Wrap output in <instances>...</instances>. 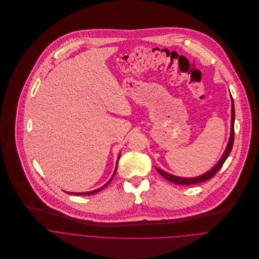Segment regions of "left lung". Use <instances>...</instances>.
I'll list each match as a JSON object with an SVG mask.
<instances>
[{
    "label": "left lung",
    "instance_id": "8db88e82",
    "mask_svg": "<svg viewBox=\"0 0 259 259\" xmlns=\"http://www.w3.org/2000/svg\"><path fill=\"white\" fill-rule=\"evenodd\" d=\"M234 116H235V112H234V105H233V99L231 97V125H230V137L227 143L226 148L222 155V157L220 158V160L218 161V163L208 171H206L205 174L198 176V177H194V178H182V177H178V176H174L171 174H168L166 171H164L163 169L160 168H156V170L168 182L174 183L176 185H195V184H199L202 182H205L211 178L214 177V175L221 169L222 164L224 163V161L226 160V158L228 157L231 149H232V146H233V141H234Z\"/></svg>",
    "mask_w": 259,
    "mask_h": 259
}]
</instances>
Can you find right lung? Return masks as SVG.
Instances as JSON below:
<instances>
[{
  "label": "right lung",
  "mask_w": 259,
  "mask_h": 259,
  "mask_svg": "<svg viewBox=\"0 0 259 259\" xmlns=\"http://www.w3.org/2000/svg\"><path fill=\"white\" fill-rule=\"evenodd\" d=\"M119 156H120V153L118 154V156H117V160H116V164H115V168H114V171H113V174H112V176H111V179H110V181L106 184V185H103L102 187H100V188H98V189H95V190H92V191H88V192H68V191H66L67 193H71V194H75V195H91V194H95V193H97V192H99L100 190H102L103 188H105L107 185H109L110 183L111 182V180H112V178H113V176L115 175V172H116V169H117V162H118V159H119Z\"/></svg>",
  "instance_id": "obj_1"
}]
</instances>
